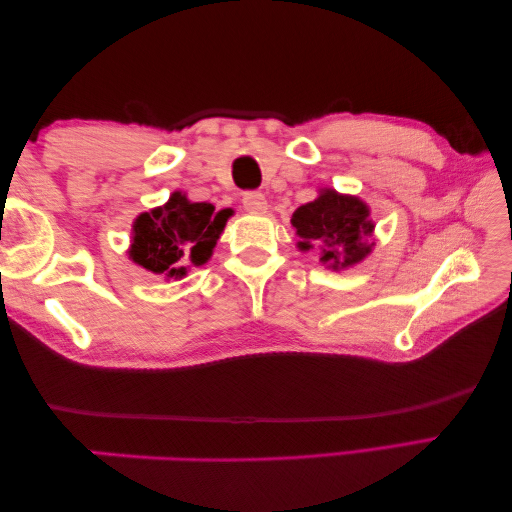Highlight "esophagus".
<instances>
[{"label":"esophagus","instance_id":"1","mask_svg":"<svg viewBox=\"0 0 512 512\" xmlns=\"http://www.w3.org/2000/svg\"><path fill=\"white\" fill-rule=\"evenodd\" d=\"M242 208H245V211H249V213H263L267 208V201H265L261 192L249 190V192H245V195H242Z\"/></svg>","mask_w":512,"mask_h":512}]
</instances>
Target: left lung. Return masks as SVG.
Listing matches in <instances>:
<instances>
[{"label":"left lung","mask_w":512,"mask_h":512,"mask_svg":"<svg viewBox=\"0 0 512 512\" xmlns=\"http://www.w3.org/2000/svg\"><path fill=\"white\" fill-rule=\"evenodd\" d=\"M290 222L301 238L299 247L320 249V261L331 263L333 270L360 263L374 245L367 206L335 190H324L311 204L299 206Z\"/></svg>","instance_id":"obj_1"}]
</instances>
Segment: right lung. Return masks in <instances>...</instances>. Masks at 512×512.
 <instances>
[{
    "mask_svg": "<svg viewBox=\"0 0 512 512\" xmlns=\"http://www.w3.org/2000/svg\"><path fill=\"white\" fill-rule=\"evenodd\" d=\"M231 211L215 213L213 204L174 192L163 208L142 213L133 224L131 258L154 274L183 276L186 265H204Z\"/></svg>",
    "mask_w": 512,
    "mask_h": 512,
    "instance_id": "add662e5",
    "label": "right lung"
}]
</instances>
